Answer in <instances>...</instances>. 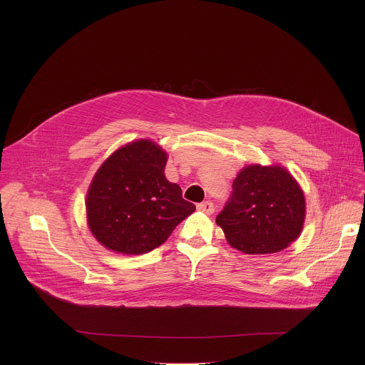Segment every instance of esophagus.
I'll use <instances>...</instances> for the list:
<instances>
[{
	"label": "esophagus",
	"mask_w": 365,
	"mask_h": 365,
	"mask_svg": "<svg viewBox=\"0 0 365 365\" xmlns=\"http://www.w3.org/2000/svg\"><path fill=\"white\" fill-rule=\"evenodd\" d=\"M196 207H197L199 211H202V212H205V214H207V215L214 214V211H215V206H214V203H212L211 200H205V202H202V203H197Z\"/></svg>",
	"instance_id": "34e87169"
}]
</instances>
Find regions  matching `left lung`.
<instances>
[{
	"label": "left lung",
	"instance_id": "1",
	"mask_svg": "<svg viewBox=\"0 0 365 365\" xmlns=\"http://www.w3.org/2000/svg\"><path fill=\"white\" fill-rule=\"evenodd\" d=\"M306 215L303 190L282 166H245L217 217L231 247L245 254L284 250L302 232Z\"/></svg>",
	"mask_w": 365,
	"mask_h": 365
}]
</instances>
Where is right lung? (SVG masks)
Segmentation results:
<instances>
[{
    "mask_svg": "<svg viewBox=\"0 0 365 365\" xmlns=\"http://www.w3.org/2000/svg\"><path fill=\"white\" fill-rule=\"evenodd\" d=\"M166 163L160 145L137 140L101 165L86 193V218L103 247L127 255L148 252L195 212L180 186L166 179Z\"/></svg>",
    "mask_w": 365,
    "mask_h": 365,
    "instance_id": "1",
    "label": "right lung"
}]
</instances>
